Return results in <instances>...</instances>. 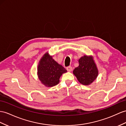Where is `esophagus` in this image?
I'll return each instance as SVG.
<instances>
[{
	"mask_svg": "<svg viewBox=\"0 0 126 126\" xmlns=\"http://www.w3.org/2000/svg\"><path fill=\"white\" fill-rule=\"evenodd\" d=\"M66 70H67V71L70 72V71H71L72 70V67L71 66H67L66 67Z\"/></svg>",
	"mask_w": 126,
	"mask_h": 126,
	"instance_id": "34e87169",
	"label": "esophagus"
}]
</instances>
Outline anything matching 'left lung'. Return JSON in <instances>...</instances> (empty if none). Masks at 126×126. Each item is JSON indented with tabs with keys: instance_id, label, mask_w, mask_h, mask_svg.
<instances>
[{
	"instance_id": "left-lung-1",
	"label": "left lung",
	"mask_w": 126,
	"mask_h": 126,
	"mask_svg": "<svg viewBox=\"0 0 126 126\" xmlns=\"http://www.w3.org/2000/svg\"><path fill=\"white\" fill-rule=\"evenodd\" d=\"M79 65L73 70L79 82L84 85L91 84L97 78L98 71L92 56H83L79 60Z\"/></svg>"
}]
</instances>
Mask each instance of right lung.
Listing matches in <instances>:
<instances>
[{"instance_id":"obj_1","label":"right lung","mask_w":126,"mask_h":126,"mask_svg":"<svg viewBox=\"0 0 126 126\" xmlns=\"http://www.w3.org/2000/svg\"><path fill=\"white\" fill-rule=\"evenodd\" d=\"M66 72V70L55 61L48 53L45 54L42 57L38 66L39 79L47 87L57 85L61 76Z\"/></svg>"}]
</instances>
